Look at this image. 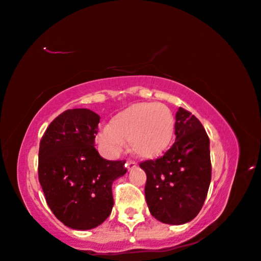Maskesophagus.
I'll return each instance as SVG.
<instances>
[{
  "label": "esophagus",
  "mask_w": 261,
  "mask_h": 261,
  "mask_svg": "<svg viewBox=\"0 0 261 261\" xmlns=\"http://www.w3.org/2000/svg\"><path fill=\"white\" fill-rule=\"evenodd\" d=\"M126 166H127L128 171H130V169H133V168L137 167V162H135L134 160H128Z\"/></svg>",
  "instance_id": "34e87169"
}]
</instances>
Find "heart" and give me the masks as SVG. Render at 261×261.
<instances>
[{"mask_svg": "<svg viewBox=\"0 0 261 261\" xmlns=\"http://www.w3.org/2000/svg\"><path fill=\"white\" fill-rule=\"evenodd\" d=\"M175 120L164 103L142 102L123 109L99 135V141L111 154L120 152L124 141L140 158L161 155L171 145Z\"/></svg>", "mask_w": 261, "mask_h": 261, "instance_id": "b5f03b06", "label": "heart"}]
</instances>
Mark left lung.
Returning <instances> with one entry per match:
<instances>
[{"mask_svg":"<svg viewBox=\"0 0 261 261\" xmlns=\"http://www.w3.org/2000/svg\"><path fill=\"white\" fill-rule=\"evenodd\" d=\"M175 142L156 160L140 162L146 172L149 212L164 224L182 225L202 208L212 176L210 138L191 112L175 115Z\"/></svg>","mask_w":261,"mask_h":261,"instance_id":"obj_1","label":"left lung"}]
</instances>
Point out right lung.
<instances>
[{
	"label": "right lung",
	"instance_id": "obj_1",
	"mask_svg": "<svg viewBox=\"0 0 261 261\" xmlns=\"http://www.w3.org/2000/svg\"><path fill=\"white\" fill-rule=\"evenodd\" d=\"M100 116L87 108L67 109L40 141L39 181L49 208L74 229L102 224L112 212L113 181L127 172L124 160H106L95 149Z\"/></svg>",
	"mask_w": 261,
	"mask_h": 261
}]
</instances>
